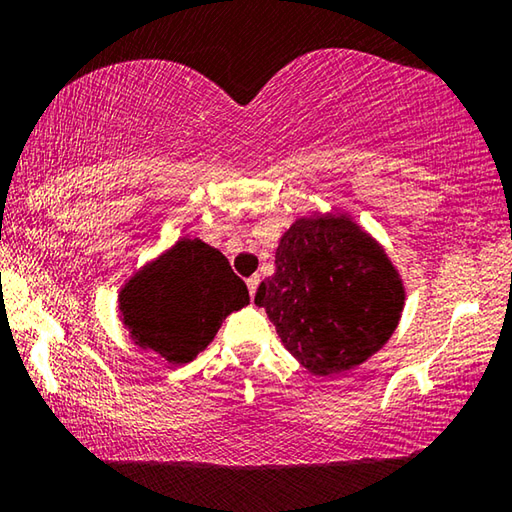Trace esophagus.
I'll return each instance as SVG.
<instances>
[{"label": "esophagus", "mask_w": 512, "mask_h": 512, "mask_svg": "<svg viewBox=\"0 0 512 512\" xmlns=\"http://www.w3.org/2000/svg\"><path fill=\"white\" fill-rule=\"evenodd\" d=\"M257 284H259V277H257V275H253V277H248V280H246V287H248V293H250V298H255Z\"/></svg>", "instance_id": "esophagus-1"}]
</instances>
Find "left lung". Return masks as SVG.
<instances>
[{"instance_id":"8db88e82","label":"left lung","mask_w":512,"mask_h":512,"mask_svg":"<svg viewBox=\"0 0 512 512\" xmlns=\"http://www.w3.org/2000/svg\"><path fill=\"white\" fill-rule=\"evenodd\" d=\"M404 302V280L386 248L339 212L298 216L255 296L284 348L316 377L377 354L400 325Z\"/></svg>"}]
</instances>
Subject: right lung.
Here are the masks:
<instances>
[{"label":"right lung","mask_w":512,"mask_h":512,"mask_svg":"<svg viewBox=\"0 0 512 512\" xmlns=\"http://www.w3.org/2000/svg\"><path fill=\"white\" fill-rule=\"evenodd\" d=\"M248 302L244 280L232 273L221 250L198 237H180L124 282L117 309L137 348L183 366Z\"/></svg>","instance_id":"add662e5"}]
</instances>
